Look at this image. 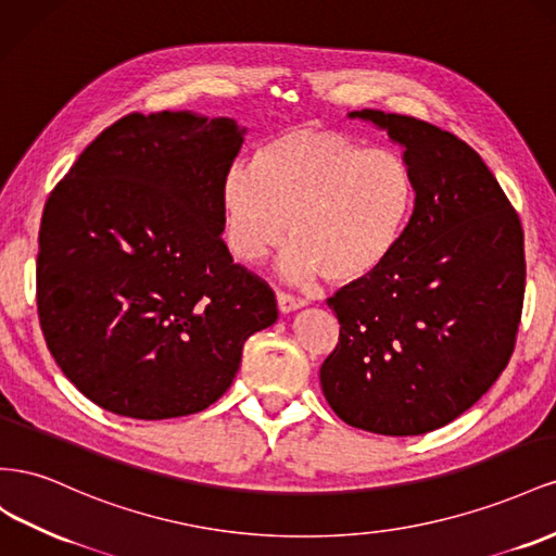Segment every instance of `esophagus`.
I'll list each match as a JSON object with an SVG mask.
<instances>
[{"instance_id":"34e87169","label":"esophagus","mask_w":556,"mask_h":556,"mask_svg":"<svg viewBox=\"0 0 556 556\" xmlns=\"http://www.w3.org/2000/svg\"><path fill=\"white\" fill-rule=\"evenodd\" d=\"M277 305H279V312H281V314H289V312H295V309H300V307H305L307 300L295 298V295H291V293H287V291H277Z\"/></svg>"}]
</instances>
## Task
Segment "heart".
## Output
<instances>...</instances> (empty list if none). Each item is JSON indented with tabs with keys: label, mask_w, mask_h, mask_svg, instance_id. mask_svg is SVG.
<instances>
[{
	"label": "heart",
	"mask_w": 556,
	"mask_h": 556,
	"mask_svg": "<svg viewBox=\"0 0 556 556\" xmlns=\"http://www.w3.org/2000/svg\"><path fill=\"white\" fill-rule=\"evenodd\" d=\"M415 198V174L401 153L295 125L263 141L251 169L226 172L224 240L240 263H258L289 232L283 275L352 283L391 258Z\"/></svg>",
	"instance_id": "1"
}]
</instances>
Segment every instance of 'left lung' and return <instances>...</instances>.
<instances>
[{
	"instance_id": "obj_1",
	"label": "left lung",
	"mask_w": 556,
	"mask_h": 556,
	"mask_svg": "<svg viewBox=\"0 0 556 556\" xmlns=\"http://www.w3.org/2000/svg\"><path fill=\"white\" fill-rule=\"evenodd\" d=\"M401 144L417 198L401 244L328 298L340 340L321 366L336 415L379 435H421L478 403L515 352L525 230L494 174L435 125L352 111Z\"/></svg>"
}]
</instances>
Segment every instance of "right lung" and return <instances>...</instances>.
<instances>
[{
	"mask_svg": "<svg viewBox=\"0 0 556 556\" xmlns=\"http://www.w3.org/2000/svg\"><path fill=\"white\" fill-rule=\"evenodd\" d=\"M244 130L190 111L128 114L46 200L37 309L60 370L132 419L202 412L277 321L267 283L232 263L220 181Z\"/></svg>",
	"mask_w": 556,
	"mask_h": 556,
	"instance_id": "obj_1",
	"label": "right lung"
}]
</instances>
